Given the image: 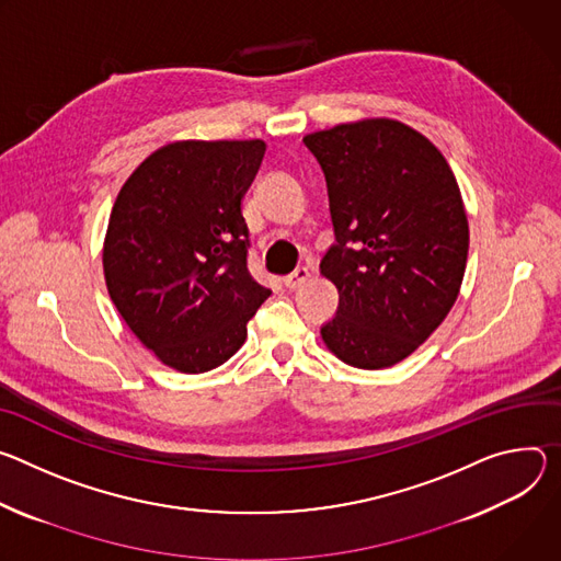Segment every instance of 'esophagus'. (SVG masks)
Listing matches in <instances>:
<instances>
[{"instance_id":"esophagus-1","label":"esophagus","mask_w":561,"mask_h":561,"mask_svg":"<svg viewBox=\"0 0 561 561\" xmlns=\"http://www.w3.org/2000/svg\"><path fill=\"white\" fill-rule=\"evenodd\" d=\"M307 278H309V270H307V267H298V270H294L289 276H285L283 283H285L287 289H296V287H300Z\"/></svg>"}]
</instances>
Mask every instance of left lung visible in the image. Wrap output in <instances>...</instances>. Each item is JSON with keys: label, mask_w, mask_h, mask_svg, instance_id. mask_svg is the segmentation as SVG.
<instances>
[{"label": "left lung", "mask_w": 561, "mask_h": 561, "mask_svg": "<svg viewBox=\"0 0 561 561\" xmlns=\"http://www.w3.org/2000/svg\"><path fill=\"white\" fill-rule=\"evenodd\" d=\"M328 182L334 244L321 274L339 289L321 328L347 365L383 369L448 317L468 259V218L442 151L397 119L302 138Z\"/></svg>", "instance_id": "left-lung-1"}]
</instances>
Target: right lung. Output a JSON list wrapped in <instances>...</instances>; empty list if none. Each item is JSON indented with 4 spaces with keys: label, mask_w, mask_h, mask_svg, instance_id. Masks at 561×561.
<instances>
[{
    "label": "right lung",
    "mask_w": 561,
    "mask_h": 561,
    "mask_svg": "<svg viewBox=\"0 0 561 561\" xmlns=\"http://www.w3.org/2000/svg\"><path fill=\"white\" fill-rule=\"evenodd\" d=\"M263 156V140L173 142L131 173L113 205L108 296L131 332L186 375L233 356L272 294L247 270L240 211Z\"/></svg>",
    "instance_id": "right-lung-1"
}]
</instances>
